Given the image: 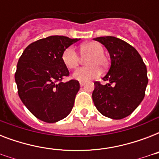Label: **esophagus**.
<instances>
[{"label": "esophagus", "instance_id": "esophagus-1", "mask_svg": "<svg viewBox=\"0 0 159 159\" xmlns=\"http://www.w3.org/2000/svg\"><path fill=\"white\" fill-rule=\"evenodd\" d=\"M85 84H86V82H80V86H81V87H83Z\"/></svg>", "mask_w": 159, "mask_h": 159}]
</instances>
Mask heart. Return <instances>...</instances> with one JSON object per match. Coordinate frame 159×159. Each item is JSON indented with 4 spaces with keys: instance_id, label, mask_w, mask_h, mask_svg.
Wrapping results in <instances>:
<instances>
[{
    "instance_id": "heart-1",
    "label": "heart",
    "mask_w": 159,
    "mask_h": 159,
    "mask_svg": "<svg viewBox=\"0 0 159 159\" xmlns=\"http://www.w3.org/2000/svg\"><path fill=\"white\" fill-rule=\"evenodd\" d=\"M81 53L87 57L86 63L88 66L77 69L73 73V77L80 82H87L92 78L99 77L102 68L106 67L108 60L104 55V48L98 42H87L81 46ZM62 62L67 68L74 69L80 62V57L72 46L65 48L62 53Z\"/></svg>"
}]
</instances>
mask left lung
<instances>
[{
	"instance_id": "1",
	"label": "left lung",
	"mask_w": 159,
	"mask_h": 159,
	"mask_svg": "<svg viewBox=\"0 0 159 159\" xmlns=\"http://www.w3.org/2000/svg\"><path fill=\"white\" fill-rule=\"evenodd\" d=\"M106 48L111 65L103 77L106 85L95 82L92 99L100 113L114 120L129 116L140 104L148 85L147 68L138 51L120 39H94Z\"/></svg>"
}]
</instances>
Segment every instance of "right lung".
<instances>
[{"mask_svg": "<svg viewBox=\"0 0 159 159\" xmlns=\"http://www.w3.org/2000/svg\"><path fill=\"white\" fill-rule=\"evenodd\" d=\"M78 40L61 35L41 39L27 46L19 59L15 74L19 97L40 120L55 123L72 111L80 84L62 82L69 76L62 53Z\"/></svg>", "mask_w": 159, "mask_h": 159, "instance_id": "add662e5", "label": "right lung"}]
</instances>
